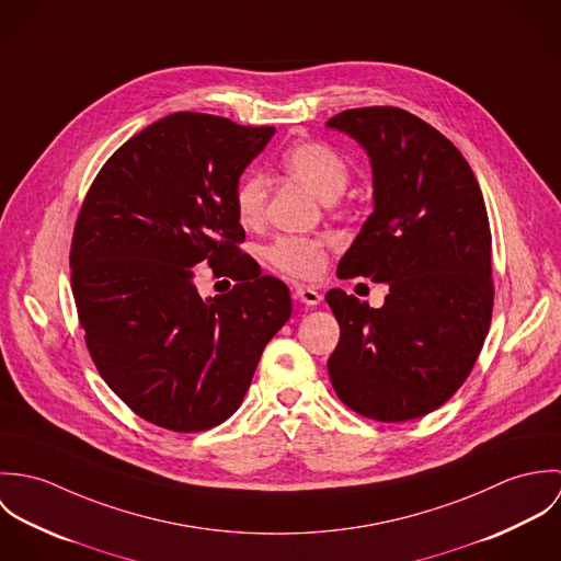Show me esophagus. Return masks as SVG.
<instances>
[{
    "label": "esophagus",
    "mask_w": 561,
    "mask_h": 561,
    "mask_svg": "<svg viewBox=\"0 0 561 561\" xmlns=\"http://www.w3.org/2000/svg\"><path fill=\"white\" fill-rule=\"evenodd\" d=\"M296 298L307 305V307H318L321 302L320 291L311 289V287H296Z\"/></svg>",
    "instance_id": "obj_1"
}]
</instances>
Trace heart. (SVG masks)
<instances>
[{"label": "heart", "instance_id": "heart-1", "mask_svg": "<svg viewBox=\"0 0 561 561\" xmlns=\"http://www.w3.org/2000/svg\"><path fill=\"white\" fill-rule=\"evenodd\" d=\"M283 170L313 192L323 203H334L350 183V165L334 149L321 142H300L283 153ZM267 181L248 174L236 190V214L241 227L263 222ZM265 261L294 278H318L325 263V241L318 238H280L263 252Z\"/></svg>", "mask_w": 561, "mask_h": 561}]
</instances>
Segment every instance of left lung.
Returning <instances> with one entry per match:
<instances>
[{
  "mask_svg": "<svg viewBox=\"0 0 561 561\" xmlns=\"http://www.w3.org/2000/svg\"><path fill=\"white\" fill-rule=\"evenodd\" d=\"M325 127L354 138L374 172V214L336 276L387 283L380 309L330 289L341 325L330 382L354 412L398 423L449 400L469 378L492 318L490 225L462 153L419 116L356 107Z\"/></svg>",
  "mask_w": 561,
  "mask_h": 561,
  "instance_id": "1",
  "label": "left lung"
}]
</instances>
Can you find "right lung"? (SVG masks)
Here are the masks:
<instances>
[{
    "instance_id": "1",
    "label": "right lung",
    "mask_w": 561,
    "mask_h": 561,
    "mask_svg": "<svg viewBox=\"0 0 561 561\" xmlns=\"http://www.w3.org/2000/svg\"><path fill=\"white\" fill-rule=\"evenodd\" d=\"M274 131L170 114L105 161L83 198L71 287L88 352L107 387L165 430L227 421L291 316L287 285L241 252L236 214L241 172ZM203 260L237 280L229 295L197 296Z\"/></svg>"
}]
</instances>
